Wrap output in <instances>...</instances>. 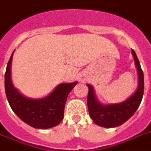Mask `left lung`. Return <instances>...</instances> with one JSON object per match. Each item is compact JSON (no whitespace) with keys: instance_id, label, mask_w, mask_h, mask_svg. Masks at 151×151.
I'll list each match as a JSON object with an SVG mask.
<instances>
[{"instance_id":"8db88e82","label":"left lung","mask_w":151,"mask_h":151,"mask_svg":"<svg viewBox=\"0 0 151 151\" xmlns=\"http://www.w3.org/2000/svg\"><path fill=\"white\" fill-rule=\"evenodd\" d=\"M132 53L135 60L138 72V88L126 101L118 104L102 105L97 101L92 86L87 85L89 93L87 96V105L90 117L98 126L112 128L122 125L134 115L141 103L144 91V73L140 67V62L134 49Z\"/></svg>"}]
</instances>
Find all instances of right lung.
<instances>
[{
	"instance_id": "add662e5",
	"label": "right lung",
	"mask_w": 151,
	"mask_h": 151,
	"mask_svg": "<svg viewBox=\"0 0 151 151\" xmlns=\"http://www.w3.org/2000/svg\"><path fill=\"white\" fill-rule=\"evenodd\" d=\"M14 52L5 73V93L10 106L22 121L37 129H48L59 124L64 117L65 102L71 90L77 84L62 83L45 98L31 99L23 96L14 89L11 79V66Z\"/></svg>"
}]
</instances>
